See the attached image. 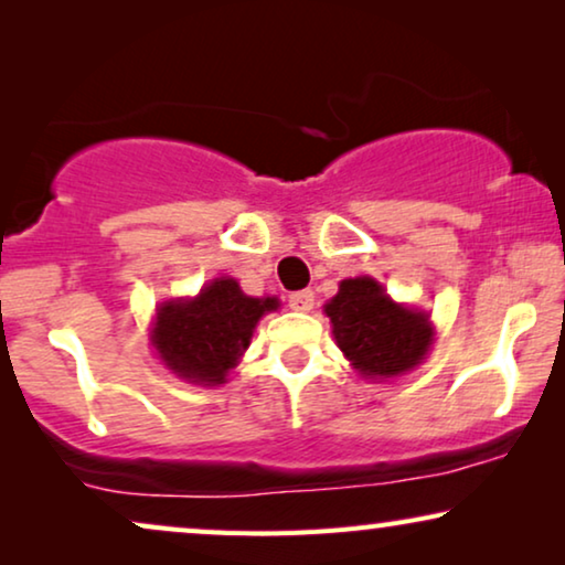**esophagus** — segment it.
Instances as JSON below:
<instances>
[{"mask_svg": "<svg viewBox=\"0 0 565 565\" xmlns=\"http://www.w3.org/2000/svg\"><path fill=\"white\" fill-rule=\"evenodd\" d=\"M288 306L292 308V311L308 313V311H311V308H313V290H298V292H290Z\"/></svg>", "mask_w": 565, "mask_h": 565, "instance_id": "34e87169", "label": "esophagus"}]
</instances>
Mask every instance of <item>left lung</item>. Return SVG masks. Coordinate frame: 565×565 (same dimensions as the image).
Listing matches in <instances>:
<instances>
[{"label": "left lung", "instance_id": "left-lung-1", "mask_svg": "<svg viewBox=\"0 0 565 565\" xmlns=\"http://www.w3.org/2000/svg\"><path fill=\"white\" fill-rule=\"evenodd\" d=\"M337 347L362 377L383 381L414 370L435 342L429 316L396 303L373 277H350L323 306Z\"/></svg>", "mask_w": 565, "mask_h": 565}]
</instances>
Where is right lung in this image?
Masks as SVG:
<instances>
[{
  "instance_id": "obj_1",
  "label": "right lung",
  "mask_w": 565,
  "mask_h": 565,
  "mask_svg": "<svg viewBox=\"0 0 565 565\" xmlns=\"http://www.w3.org/2000/svg\"><path fill=\"white\" fill-rule=\"evenodd\" d=\"M277 306V298L246 296L234 277H215L195 298L164 300L157 308L151 344L174 375L221 385L249 347L257 321Z\"/></svg>"
}]
</instances>
